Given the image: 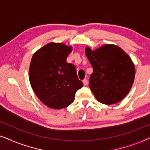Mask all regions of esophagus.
I'll use <instances>...</instances> for the list:
<instances>
[{"mask_svg": "<svg viewBox=\"0 0 150 150\" xmlns=\"http://www.w3.org/2000/svg\"><path fill=\"white\" fill-rule=\"evenodd\" d=\"M83 83L84 84V85H88V81L87 79H84L83 81Z\"/></svg>", "mask_w": 150, "mask_h": 150, "instance_id": "obj_1", "label": "esophagus"}]
</instances>
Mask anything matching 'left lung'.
<instances>
[{"instance_id": "obj_1", "label": "left lung", "mask_w": 150, "mask_h": 150, "mask_svg": "<svg viewBox=\"0 0 150 150\" xmlns=\"http://www.w3.org/2000/svg\"><path fill=\"white\" fill-rule=\"evenodd\" d=\"M85 54L93 69L89 87L96 100L113 104L124 99L135 77L134 65L128 54L114 44H104L95 50L87 46Z\"/></svg>"}]
</instances>
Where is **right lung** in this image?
Returning a JSON list of instances; mask_svg holds the SVG:
<instances>
[{"mask_svg": "<svg viewBox=\"0 0 150 150\" xmlns=\"http://www.w3.org/2000/svg\"><path fill=\"white\" fill-rule=\"evenodd\" d=\"M72 46L50 42L36 51L30 61L29 81L35 93L48 107L61 109L72 103L83 86L74 65L66 62Z\"/></svg>", "mask_w": 150, "mask_h": 150, "instance_id": "right-lung-1", "label": "right lung"}]
</instances>
